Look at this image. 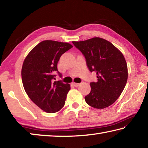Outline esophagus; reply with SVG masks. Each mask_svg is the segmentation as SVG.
I'll return each mask as SVG.
<instances>
[{
	"label": "esophagus",
	"mask_w": 148,
	"mask_h": 148,
	"mask_svg": "<svg viewBox=\"0 0 148 148\" xmlns=\"http://www.w3.org/2000/svg\"><path fill=\"white\" fill-rule=\"evenodd\" d=\"M79 84H78V83H72V85H73V86H74V87H78L79 86Z\"/></svg>",
	"instance_id": "34e87169"
}]
</instances>
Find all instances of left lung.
<instances>
[{"instance_id":"obj_1","label":"left lung","mask_w":148,"mask_h":148,"mask_svg":"<svg viewBox=\"0 0 148 148\" xmlns=\"http://www.w3.org/2000/svg\"><path fill=\"white\" fill-rule=\"evenodd\" d=\"M72 43L83 53L89 71L97 73V82L90 83L91 92L85 97L87 104L103 109L114 104L123 91L128 78L123 55L106 40L95 37Z\"/></svg>"}]
</instances>
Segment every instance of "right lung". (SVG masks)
I'll return each mask as SVG.
<instances>
[{"instance_id": "obj_1", "label": "right lung", "mask_w": 148, "mask_h": 148, "mask_svg": "<svg viewBox=\"0 0 148 148\" xmlns=\"http://www.w3.org/2000/svg\"><path fill=\"white\" fill-rule=\"evenodd\" d=\"M73 47L71 44L44 40L37 44L24 60L21 78L31 101L47 113H55L64 106L71 85L54 81L57 62L62 54Z\"/></svg>"}]
</instances>
